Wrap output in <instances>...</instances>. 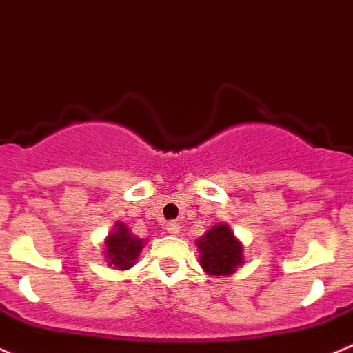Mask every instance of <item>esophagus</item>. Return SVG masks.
I'll list each match as a JSON object with an SVG mask.
<instances>
[{
  "mask_svg": "<svg viewBox=\"0 0 353 353\" xmlns=\"http://www.w3.org/2000/svg\"><path fill=\"white\" fill-rule=\"evenodd\" d=\"M165 230L169 235H179L181 230H183V226L177 223V221H170V223L165 225Z\"/></svg>",
  "mask_w": 353,
  "mask_h": 353,
  "instance_id": "esophagus-1",
  "label": "esophagus"
}]
</instances>
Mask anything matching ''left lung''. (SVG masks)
I'll list each match as a JSON object with an SVG mask.
<instances>
[{
	"label": "left lung",
	"instance_id": "1",
	"mask_svg": "<svg viewBox=\"0 0 353 353\" xmlns=\"http://www.w3.org/2000/svg\"><path fill=\"white\" fill-rule=\"evenodd\" d=\"M199 265L208 276H232L245 264L243 243L232 232L228 223H218L196 240Z\"/></svg>",
	"mask_w": 353,
	"mask_h": 353
}]
</instances>
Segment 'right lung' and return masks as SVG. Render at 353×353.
Wrapping results in <instances>:
<instances>
[{
    "instance_id": "1",
    "label": "right lung",
    "mask_w": 353,
    "mask_h": 353,
    "mask_svg": "<svg viewBox=\"0 0 353 353\" xmlns=\"http://www.w3.org/2000/svg\"><path fill=\"white\" fill-rule=\"evenodd\" d=\"M143 245H145V240L133 235L132 230L125 223L117 221L110 235L105 239V243H103L106 264L117 270L132 269L139 259V254L142 252Z\"/></svg>"
}]
</instances>
